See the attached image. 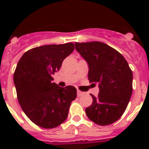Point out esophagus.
I'll return each mask as SVG.
<instances>
[{"label":"esophagus","mask_w":149,"mask_h":149,"mask_svg":"<svg viewBox=\"0 0 149 149\" xmlns=\"http://www.w3.org/2000/svg\"><path fill=\"white\" fill-rule=\"evenodd\" d=\"M77 96H78V97H80V96H81V95H84V93H83V92H81V91H80V90H77Z\"/></svg>","instance_id":"obj_1"}]
</instances>
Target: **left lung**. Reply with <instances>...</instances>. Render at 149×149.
Listing matches in <instances>:
<instances>
[{
  "mask_svg": "<svg viewBox=\"0 0 149 149\" xmlns=\"http://www.w3.org/2000/svg\"><path fill=\"white\" fill-rule=\"evenodd\" d=\"M75 49L89 65L88 79L98 83L97 97L91 94L93 104L86 108L87 117L97 125L116 122L125 111L133 91V74L119 52L101 42H75Z\"/></svg>",
  "mask_w": 149,
  "mask_h": 149,
  "instance_id": "8db88e82",
  "label": "left lung"
}]
</instances>
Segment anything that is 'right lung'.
<instances>
[{
  "instance_id": "add662e5",
  "label": "right lung",
  "mask_w": 149,
  "mask_h": 149,
  "mask_svg": "<svg viewBox=\"0 0 149 149\" xmlns=\"http://www.w3.org/2000/svg\"><path fill=\"white\" fill-rule=\"evenodd\" d=\"M74 49L72 42L39 46L25 52L17 64L13 81L18 101L26 116L39 127L60 125L77 97L73 86L60 87L52 83V75Z\"/></svg>"
}]
</instances>
